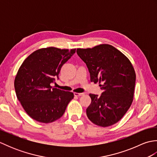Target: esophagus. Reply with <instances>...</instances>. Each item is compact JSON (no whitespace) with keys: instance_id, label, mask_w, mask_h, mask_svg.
I'll list each match as a JSON object with an SVG mask.
<instances>
[{"instance_id":"34e87169","label":"esophagus","mask_w":157,"mask_h":157,"mask_svg":"<svg viewBox=\"0 0 157 157\" xmlns=\"http://www.w3.org/2000/svg\"><path fill=\"white\" fill-rule=\"evenodd\" d=\"M83 94V93H78V92H74V96H82Z\"/></svg>"}]
</instances>
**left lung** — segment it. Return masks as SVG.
Instances as JSON below:
<instances>
[{
	"label": "left lung",
	"instance_id": "1",
	"mask_svg": "<svg viewBox=\"0 0 157 157\" xmlns=\"http://www.w3.org/2000/svg\"><path fill=\"white\" fill-rule=\"evenodd\" d=\"M87 65L90 81L103 90L101 96L90 94L86 114L95 125L109 127L121 120L134 100L136 73L131 61L118 49L102 44L92 48H78Z\"/></svg>",
	"mask_w": 157,
	"mask_h": 157
}]
</instances>
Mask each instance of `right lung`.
I'll return each mask as SVG.
<instances>
[{"label": "right lung", "mask_w": 157, "mask_h": 157, "mask_svg": "<svg viewBox=\"0 0 157 157\" xmlns=\"http://www.w3.org/2000/svg\"><path fill=\"white\" fill-rule=\"evenodd\" d=\"M75 52V48L56 47L36 50L23 62L17 73L14 86L16 96L23 109L33 119L49 123L61 118L74 97L73 92L53 88L64 63Z\"/></svg>", "instance_id": "obj_1"}]
</instances>
